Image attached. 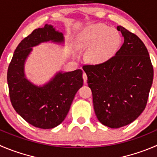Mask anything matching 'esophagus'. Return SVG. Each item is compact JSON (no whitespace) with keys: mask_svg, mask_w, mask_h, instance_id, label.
Segmentation results:
<instances>
[{"mask_svg":"<svg viewBox=\"0 0 157 157\" xmlns=\"http://www.w3.org/2000/svg\"><path fill=\"white\" fill-rule=\"evenodd\" d=\"M83 82H84V83H86V80H87V76H86V74H85V73H83Z\"/></svg>","mask_w":157,"mask_h":157,"instance_id":"obj_1","label":"esophagus"}]
</instances>
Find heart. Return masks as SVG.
<instances>
[{
  "mask_svg": "<svg viewBox=\"0 0 157 157\" xmlns=\"http://www.w3.org/2000/svg\"><path fill=\"white\" fill-rule=\"evenodd\" d=\"M121 43L119 32L103 24H96L86 27L77 37L81 48H90L86 58L94 64H103L117 54Z\"/></svg>",
  "mask_w": 157,
  "mask_h": 157,
  "instance_id": "1",
  "label": "heart"
}]
</instances>
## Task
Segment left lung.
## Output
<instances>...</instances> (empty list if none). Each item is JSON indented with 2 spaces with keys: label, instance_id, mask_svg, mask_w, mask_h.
Wrapping results in <instances>:
<instances>
[{
  "label": "left lung",
  "instance_id": "obj_1",
  "mask_svg": "<svg viewBox=\"0 0 157 157\" xmlns=\"http://www.w3.org/2000/svg\"><path fill=\"white\" fill-rule=\"evenodd\" d=\"M117 28L124 42L116 55L103 64L83 67L97 119L113 129L131 124L142 113L153 79L151 60L142 40L122 26Z\"/></svg>",
  "mask_w": 157,
  "mask_h": 157
}]
</instances>
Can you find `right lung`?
<instances>
[{"label": "right lung", "instance_id": "add662e5", "mask_svg": "<svg viewBox=\"0 0 157 157\" xmlns=\"http://www.w3.org/2000/svg\"><path fill=\"white\" fill-rule=\"evenodd\" d=\"M62 45L64 36L51 24L35 29L17 47L7 70L10 102L24 121L40 129H52L64 121L75 94L83 86V71H58L42 86L27 78L24 65L33 47L42 43Z\"/></svg>", "mask_w": 157, "mask_h": 157}]
</instances>
